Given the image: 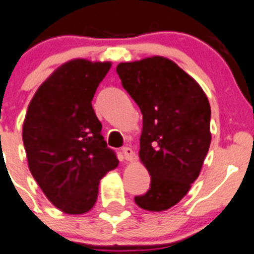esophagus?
I'll return each instance as SVG.
<instances>
[{"label":"esophagus","instance_id":"34e87169","mask_svg":"<svg viewBox=\"0 0 254 254\" xmlns=\"http://www.w3.org/2000/svg\"><path fill=\"white\" fill-rule=\"evenodd\" d=\"M123 157H125L127 161H132L134 159V151L131 147H123L122 148Z\"/></svg>","mask_w":254,"mask_h":254}]
</instances>
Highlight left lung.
<instances>
[{
	"label": "left lung",
	"mask_w": 254,
	"mask_h": 254,
	"mask_svg": "<svg viewBox=\"0 0 254 254\" xmlns=\"http://www.w3.org/2000/svg\"><path fill=\"white\" fill-rule=\"evenodd\" d=\"M116 70L143 120L139 159L151 184L134 201L145 210H166L199 176L211 141L210 104L196 81L166 58L121 63Z\"/></svg>",
	"instance_id": "left-lung-1"
}]
</instances>
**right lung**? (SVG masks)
Wrapping results in <instances>:
<instances>
[{
  "instance_id": "right-lung-1",
  "label": "right lung",
  "mask_w": 254,
  "mask_h": 254,
  "mask_svg": "<svg viewBox=\"0 0 254 254\" xmlns=\"http://www.w3.org/2000/svg\"><path fill=\"white\" fill-rule=\"evenodd\" d=\"M111 63L75 59L62 65L35 93L22 139L32 176L66 214L89 211L101 179L116 169V152L102 136L92 99Z\"/></svg>"
}]
</instances>
